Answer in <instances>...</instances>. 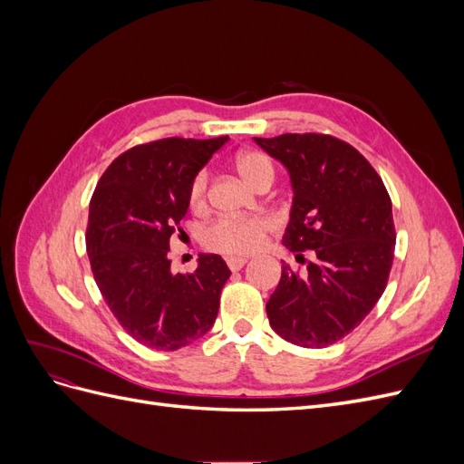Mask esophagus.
I'll return each instance as SVG.
<instances>
[{
  "label": "esophagus",
  "instance_id": "1",
  "mask_svg": "<svg viewBox=\"0 0 464 464\" xmlns=\"http://www.w3.org/2000/svg\"><path fill=\"white\" fill-rule=\"evenodd\" d=\"M246 263H247L246 257H228L227 259V265L230 266V271H240Z\"/></svg>",
  "mask_w": 464,
  "mask_h": 464
}]
</instances>
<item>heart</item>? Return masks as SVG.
<instances>
[{"label":"heart","mask_w":464,"mask_h":464,"mask_svg":"<svg viewBox=\"0 0 464 464\" xmlns=\"http://www.w3.org/2000/svg\"><path fill=\"white\" fill-rule=\"evenodd\" d=\"M236 170L240 176L257 188L261 181L273 179L275 168L266 154L259 150H244L237 152L234 159ZM208 189V172L199 170L189 181L188 201L191 208L199 210L207 203ZM276 228V220L269 215H254V217H220L207 224L201 242L208 251L222 256H247L254 254L265 242V236Z\"/></svg>","instance_id":"1"}]
</instances>
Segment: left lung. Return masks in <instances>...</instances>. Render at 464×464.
I'll list each match as a JSON object with an SVG mask.
<instances>
[{"label": "left lung", "instance_id": "left-lung-1", "mask_svg": "<svg viewBox=\"0 0 464 464\" xmlns=\"http://www.w3.org/2000/svg\"><path fill=\"white\" fill-rule=\"evenodd\" d=\"M254 139L290 172L294 203L283 244L296 259L312 254L305 273L283 265L266 317L292 344L331 346L360 325L387 286L397 240L391 198L373 166L343 139Z\"/></svg>", "mask_w": 464, "mask_h": 464}]
</instances>
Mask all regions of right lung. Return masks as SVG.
Masks as SVG:
<instances>
[{
  "instance_id": "right-lung-1",
  "label": "right lung",
  "mask_w": 464,
  "mask_h": 464,
  "mask_svg": "<svg viewBox=\"0 0 464 464\" xmlns=\"http://www.w3.org/2000/svg\"><path fill=\"white\" fill-rule=\"evenodd\" d=\"M228 137H168L121 152L91 198L87 254L110 312L137 343L178 350L217 319L230 269L217 254L172 275L170 237L188 213V188Z\"/></svg>"
}]
</instances>
